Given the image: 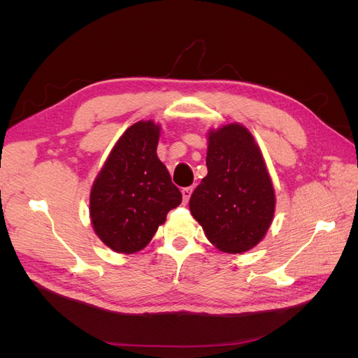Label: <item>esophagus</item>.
<instances>
[{"label":"esophagus","mask_w":358,"mask_h":358,"mask_svg":"<svg viewBox=\"0 0 358 358\" xmlns=\"http://www.w3.org/2000/svg\"><path fill=\"white\" fill-rule=\"evenodd\" d=\"M191 194H192V188H191V187H188V188H183V189H182V199H183V204H187V203L189 201Z\"/></svg>","instance_id":"1"}]
</instances>
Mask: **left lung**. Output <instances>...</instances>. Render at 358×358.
<instances>
[{"instance_id": "8db88e82", "label": "left lung", "mask_w": 358, "mask_h": 358, "mask_svg": "<svg viewBox=\"0 0 358 358\" xmlns=\"http://www.w3.org/2000/svg\"><path fill=\"white\" fill-rule=\"evenodd\" d=\"M208 175L194 189L189 210L209 242L222 252L242 254L267 233L275 191L254 137L239 124L209 133Z\"/></svg>"}]
</instances>
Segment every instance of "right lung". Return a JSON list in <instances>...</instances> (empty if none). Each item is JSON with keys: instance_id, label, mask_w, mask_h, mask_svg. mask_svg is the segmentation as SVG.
<instances>
[{"instance_id": "right-lung-1", "label": "right lung", "mask_w": 358, "mask_h": 358, "mask_svg": "<svg viewBox=\"0 0 358 358\" xmlns=\"http://www.w3.org/2000/svg\"><path fill=\"white\" fill-rule=\"evenodd\" d=\"M159 127L140 121L129 127L96 176L90 199L94 230L116 252L143 249L182 201L179 188L158 159Z\"/></svg>"}]
</instances>
